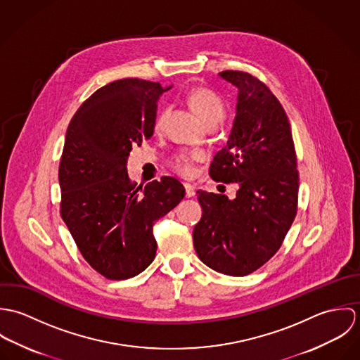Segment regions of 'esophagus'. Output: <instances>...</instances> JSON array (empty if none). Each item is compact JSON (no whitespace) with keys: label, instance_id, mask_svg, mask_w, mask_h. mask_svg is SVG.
Listing matches in <instances>:
<instances>
[{"label":"esophagus","instance_id":"34e87169","mask_svg":"<svg viewBox=\"0 0 360 360\" xmlns=\"http://www.w3.org/2000/svg\"><path fill=\"white\" fill-rule=\"evenodd\" d=\"M184 188H186V197L187 198H191L195 195V187L191 186V184H184Z\"/></svg>","mask_w":360,"mask_h":360}]
</instances>
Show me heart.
Masks as SVG:
<instances>
[{
	"label": "heart",
	"mask_w": 360,
	"mask_h": 360,
	"mask_svg": "<svg viewBox=\"0 0 360 360\" xmlns=\"http://www.w3.org/2000/svg\"><path fill=\"white\" fill-rule=\"evenodd\" d=\"M187 101L191 106V109L197 113V116L205 123L206 126L209 124L216 126L224 116L223 100L216 93H213L212 90L205 87L193 89L187 96ZM166 115H167V110H162L156 117V122H155L156 130H160L163 127ZM202 158L204 155L198 151L180 153L173 156V159L170 160V166L176 173L184 177H190L195 172V163L200 162Z\"/></svg>",
	"instance_id": "obj_1"
}]
</instances>
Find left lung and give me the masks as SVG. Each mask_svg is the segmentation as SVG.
<instances>
[{"label": "left lung", "instance_id": "8db88e82", "mask_svg": "<svg viewBox=\"0 0 360 360\" xmlns=\"http://www.w3.org/2000/svg\"><path fill=\"white\" fill-rule=\"evenodd\" d=\"M219 76L238 89L227 144L214 155L209 174L237 183L234 200L198 190L202 217L193 231L194 248L207 267L247 276L281 247L297 214L300 176L291 126L269 87L247 72Z\"/></svg>", "mask_w": 360, "mask_h": 360}]
</instances>
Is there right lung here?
Segmentation results:
<instances>
[{
	"instance_id": "1",
	"label": "right lung",
	"mask_w": 360,
	"mask_h": 360,
	"mask_svg": "<svg viewBox=\"0 0 360 360\" xmlns=\"http://www.w3.org/2000/svg\"><path fill=\"white\" fill-rule=\"evenodd\" d=\"M170 87L141 79L112 82L89 97L68 126L59 163L60 216L80 254L109 280L134 277L151 264L155 221L186 195L170 176L137 187L126 167L131 148L153 137L156 103Z\"/></svg>"
}]
</instances>
